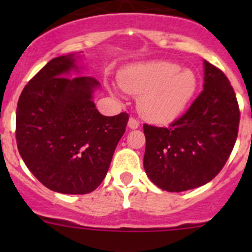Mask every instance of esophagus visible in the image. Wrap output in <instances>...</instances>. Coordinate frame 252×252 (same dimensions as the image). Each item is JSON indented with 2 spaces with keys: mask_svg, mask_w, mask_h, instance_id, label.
Wrapping results in <instances>:
<instances>
[{
  "mask_svg": "<svg viewBox=\"0 0 252 252\" xmlns=\"http://www.w3.org/2000/svg\"><path fill=\"white\" fill-rule=\"evenodd\" d=\"M139 126H140V122L138 121V119H135L134 117H131V118H129V122H128V126L130 129H136L139 128Z\"/></svg>",
  "mask_w": 252,
  "mask_h": 252,
  "instance_id": "34e87169",
  "label": "esophagus"
}]
</instances>
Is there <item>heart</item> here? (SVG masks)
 <instances>
[{"instance_id": "1", "label": "heart", "mask_w": 252, "mask_h": 252, "mask_svg": "<svg viewBox=\"0 0 252 252\" xmlns=\"http://www.w3.org/2000/svg\"><path fill=\"white\" fill-rule=\"evenodd\" d=\"M119 85L139 97V110L152 122L173 121L185 110L197 88L191 69L168 61L139 63L119 74Z\"/></svg>"}]
</instances>
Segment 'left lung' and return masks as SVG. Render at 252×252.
<instances>
[{"label": "left lung", "instance_id": "left-lung-1", "mask_svg": "<svg viewBox=\"0 0 252 252\" xmlns=\"http://www.w3.org/2000/svg\"><path fill=\"white\" fill-rule=\"evenodd\" d=\"M204 90L168 128L144 124V168L155 185L171 192L211 182L229 158L240 121L230 81L205 61Z\"/></svg>", "mask_w": 252, "mask_h": 252}]
</instances>
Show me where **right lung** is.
Instances as JSON below:
<instances>
[{
    "instance_id": "right-lung-1",
    "label": "right lung",
    "mask_w": 252,
    "mask_h": 252,
    "mask_svg": "<svg viewBox=\"0 0 252 252\" xmlns=\"http://www.w3.org/2000/svg\"><path fill=\"white\" fill-rule=\"evenodd\" d=\"M74 56H61L29 80L16 113L18 151L40 183L62 194H88L107 174L129 116H102L93 102L98 81L68 78Z\"/></svg>"
}]
</instances>
